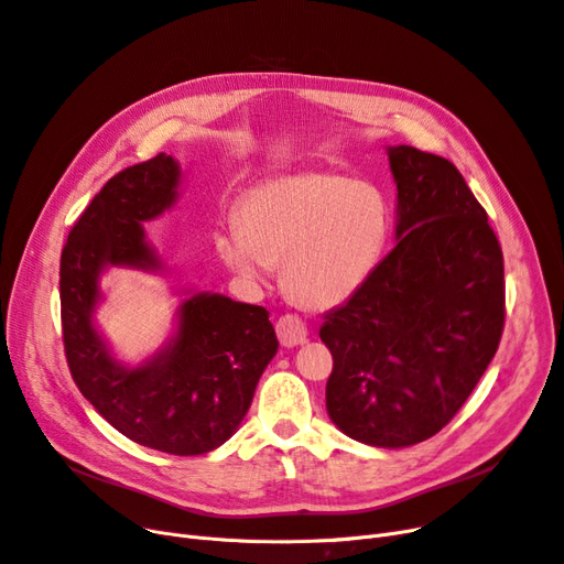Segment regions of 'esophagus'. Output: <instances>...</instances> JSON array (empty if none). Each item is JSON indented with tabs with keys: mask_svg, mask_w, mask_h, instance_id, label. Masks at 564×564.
<instances>
[{
	"mask_svg": "<svg viewBox=\"0 0 564 564\" xmlns=\"http://www.w3.org/2000/svg\"><path fill=\"white\" fill-rule=\"evenodd\" d=\"M275 330L282 347H299L307 340V326L303 319L296 317V314H284V317H280Z\"/></svg>",
	"mask_w": 564,
	"mask_h": 564,
	"instance_id": "esophagus-1",
	"label": "esophagus"
}]
</instances>
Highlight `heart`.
Returning <instances> with one entry per match:
<instances>
[{
    "mask_svg": "<svg viewBox=\"0 0 564 564\" xmlns=\"http://www.w3.org/2000/svg\"><path fill=\"white\" fill-rule=\"evenodd\" d=\"M391 206L370 183L330 171L270 177L247 192L238 229L215 238L240 280L263 284L282 265L286 294L310 310L343 305L377 270L391 238Z\"/></svg>",
    "mask_w": 564,
    "mask_h": 564,
    "instance_id": "obj_1",
    "label": "heart"
}]
</instances>
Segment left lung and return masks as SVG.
<instances>
[{
  "mask_svg": "<svg viewBox=\"0 0 564 564\" xmlns=\"http://www.w3.org/2000/svg\"><path fill=\"white\" fill-rule=\"evenodd\" d=\"M395 247L364 289L326 314V410L370 446L440 433L498 351L505 263L486 210L444 156L389 145Z\"/></svg>",
  "mask_w": 564,
  "mask_h": 564,
  "instance_id": "1",
  "label": "left lung"
}]
</instances>
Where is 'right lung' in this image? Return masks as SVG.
I'll return each mask as SVG.
<instances>
[{"instance_id": "right-lung-1", "label": "right lung", "mask_w": 564, "mask_h": 564, "mask_svg": "<svg viewBox=\"0 0 564 564\" xmlns=\"http://www.w3.org/2000/svg\"><path fill=\"white\" fill-rule=\"evenodd\" d=\"M180 183V164L160 152L110 177L93 198L62 250V330L76 387L116 431L156 452L200 456L238 431L278 354L265 307L177 289L185 301L171 337L137 366L112 354L95 319L108 268L166 273L143 224L177 204Z\"/></svg>"}]
</instances>
